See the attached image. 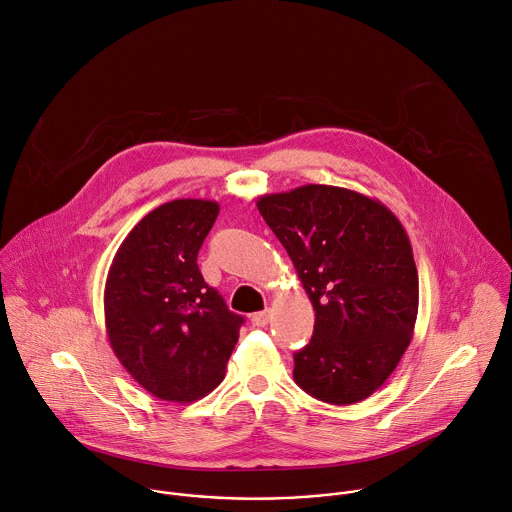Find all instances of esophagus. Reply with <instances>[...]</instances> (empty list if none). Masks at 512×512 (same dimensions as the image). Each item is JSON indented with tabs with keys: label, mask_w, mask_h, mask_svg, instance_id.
<instances>
[{
	"label": "esophagus",
	"mask_w": 512,
	"mask_h": 512,
	"mask_svg": "<svg viewBox=\"0 0 512 512\" xmlns=\"http://www.w3.org/2000/svg\"><path fill=\"white\" fill-rule=\"evenodd\" d=\"M250 322H252L254 326H258V328H264V326H268V322H270V312H268V310L256 312V314H252Z\"/></svg>",
	"instance_id": "esophagus-1"
}]
</instances>
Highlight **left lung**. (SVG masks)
I'll list each match as a JSON object with an SVG mask.
<instances>
[{
    "label": "left lung",
    "mask_w": 512,
    "mask_h": 512,
    "mask_svg": "<svg viewBox=\"0 0 512 512\" xmlns=\"http://www.w3.org/2000/svg\"><path fill=\"white\" fill-rule=\"evenodd\" d=\"M316 310L314 336L294 353L312 397L351 405L375 393L413 338L419 278L409 236L377 198L304 184L256 202Z\"/></svg>",
    "instance_id": "left-lung-1"
}]
</instances>
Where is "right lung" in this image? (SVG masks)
<instances>
[{
  "instance_id": "1",
  "label": "right lung",
  "mask_w": 512,
  "mask_h": 512,
  "mask_svg": "<svg viewBox=\"0 0 512 512\" xmlns=\"http://www.w3.org/2000/svg\"><path fill=\"white\" fill-rule=\"evenodd\" d=\"M218 202L178 198L149 212L119 246L105 282L107 338L151 395L190 403L210 393L244 322L196 264Z\"/></svg>"
}]
</instances>
